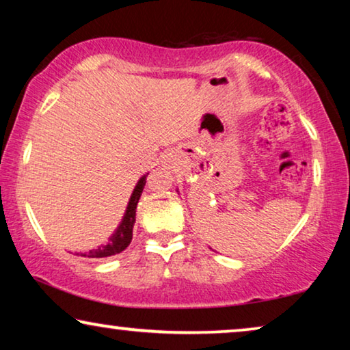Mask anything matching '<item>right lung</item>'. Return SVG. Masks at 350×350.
<instances>
[{
  "mask_svg": "<svg viewBox=\"0 0 350 350\" xmlns=\"http://www.w3.org/2000/svg\"><path fill=\"white\" fill-rule=\"evenodd\" d=\"M146 175H143L140 180L137 181L135 188H133L131 199H129L127 208L124 212V217L119 223V226L116 228L111 236L108 239L107 245H102L95 250H90L88 253H81V256H88V258H107V256H113L121 253L122 250H126L129 247V243L132 242V231H133V224H135V213H137V204L140 200V196L143 193V188H145L146 183ZM79 255V253H76Z\"/></svg>",
  "mask_w": 350,
  "mask_h": 350,
  "instance_id": "right-lung-1",
  "label": "right lung"
}]
</instances>
